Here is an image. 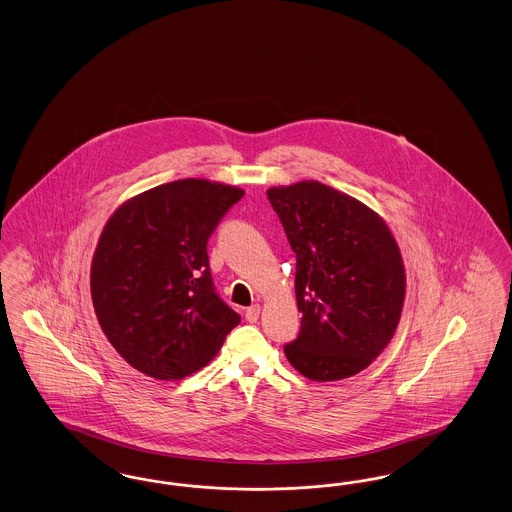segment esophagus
Instances as JSON below:
<instances>
[{"label": "esophagus", "mask_w": 512, "mask_h": 512, "mask_svg": "<svg viewBox=\"0 0 512 512\" xmlns=\"http://www.w3.org/2000/svg\"><path fill=\"white\" fill-rule=\"evenodd\" d=\"M259 314H261V307L259 305H251L246 310V320L249 324H255L259 320Z\"/></svg>", "instance_id": "esophagus-1"}]
</instances>
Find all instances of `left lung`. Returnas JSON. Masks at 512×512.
<instances>
[{"mask_svg": "<svg viewBox=\"0 0 512 512\" xmlns=\"http://www.w3.org/2000/svg\"><path fill=\"white\" fill-rule=\"evenodd\" d=\"M266 196L297 255L303 318L284 347L289 364L312 381L368 368L389 345L406 295L389 226L368 205L316 181L270 188Z\"/></svg>", "mask_w": 512, "mask_h": 512, "instance_id": "1", "label": "left lung"}]
</instances>
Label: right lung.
I'll return each instance as SVG.
<instances>
[{"mask_svg":"<svg viewBox=\"0 0 512 512\" xmlns=\"http://www.w3.org/2000/svg\"><path fill=\"white\" fill-rule=\"evenodd\" d=\"M242 196L204 179L173 181L125 202L104 226L91 265L93 307L133 368L183 379L240 324L215 291L207 240Z\"/></svg>","mask_w":512,"mask_h":512,"instance_id":"add662e5","label":"right lung"}]
</instances>
